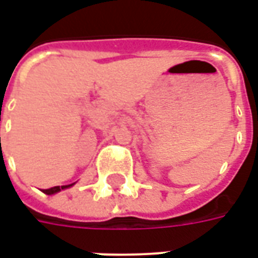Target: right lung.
<instances>
[{
	"instance_id": "right-lung-1",
	"label": "right lung",
	"mask_w": 258,
	"mask_h": 258,
	"mask_svg": "<svg viewBox=\"0 0 258 258\" xmlns=\"http://www.w3.org/2000/svg\"><path fill=\"white\" fill-rule=\"evenodd\" d=\"M73 185H74V182L70 185H63V186H53V188H51V189H44V194H47V195L58 194V192H60L62 189H68V188L73 186Z\"/></svg>"
}]
</instances>
